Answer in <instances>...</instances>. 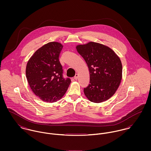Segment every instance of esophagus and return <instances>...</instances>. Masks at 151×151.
Here are the masks:
<instances>
[{
  "label": "esophagus",
  "instance_id": "1",
  "mask_svg": "<svg viewBox=\"0 0 151 151\" xmlns=\"http://www.w3.org/2000/svg\"><path fill=\"white\" fill-rule=\"evenodd\" d=\"M78 76H79V75H78V74H76V76H74V78L76 80H77L78 79Z\"/></svg>",
  "mask_w": 151,
  "mask_h": 151
}]
</instances>
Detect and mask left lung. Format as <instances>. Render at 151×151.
<instances>
[{
  "mask_svg": "<svg viewBox=\"0 0 151 151\" xmlns=\"http://www.w3.org/2000/svg\"><path fill=\"white\" fill-rule=\"evenodd\" d=\"M84 58L90 74L89 86L84 89L86 98L101 103L110 98L118 89L122 78V64L119 57L109 47L89 42L76 47Z\"/></svg>",
  "mask_w": 151,
  "mask_h": 151,
  "instance_id": "obj_1",
  "label": "left lung"
}]
</instances>
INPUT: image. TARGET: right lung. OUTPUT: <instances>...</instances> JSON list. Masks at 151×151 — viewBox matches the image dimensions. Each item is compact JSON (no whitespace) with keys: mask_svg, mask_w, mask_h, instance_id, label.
<instances>
[{"mask_svg":"<svg viewBox=\"0 0 151 151\" xmlns=\"http://www.w3.org/2000/svg\"><path fill=\"white\" fill-rule=\"evenodd\" d=\"M63 47L58 42L44 45L35 51L26 65V77L32 91L46 102L62 99L71 83L70 78H63L59 60Z\"/></svg>","mask_w":151,"mask_h":151,"instance_id":"add662e5","label":"right lung"}]
</instances>
